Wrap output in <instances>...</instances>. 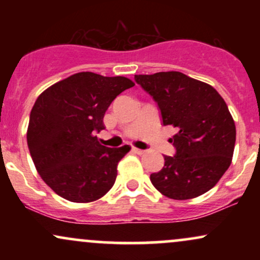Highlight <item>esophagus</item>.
<instances>
[{
	"label": "esophagus",
	"mask_w": 260,
	"mask_h": 260,
	"mask_svg": "<svg viewBox=\"0 0 260 260\" xmlns=\"http://www.w3.org/2000/svg\"><path fill=\"white\" fill-rule=\"evenodd\" d=\"M133 151L136 154H138V155H143V154L145 153L144 150H142V149H138V148H133Z\"/></svg>",
	"instance_id": "1"
}]
</instances>
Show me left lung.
<instances>
[{
  "label": "left lung",
  "instance_id": "obj_1",
  "mask_svg": "<svg viewBox=\"0 0 260 260\" xmlns=\"http://www.w3.org/2000/svg\"><path fill=\"white\" fill-rule=\"evenodd\" d=\"M134 79L159 106L164 126L176 127L175 156L150 175L157 190L184 201L211 189L230 168L236 126L225 100L207 83L181 72L139 74Z\"/></svg>",
  "mask_w": 260,
  "mask_h": 260
}]
</instances>
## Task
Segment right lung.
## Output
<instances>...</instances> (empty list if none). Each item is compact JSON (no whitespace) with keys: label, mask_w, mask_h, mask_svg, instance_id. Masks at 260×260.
<instances>
[{"label":"right lung","mask_w":260,"mask_h":260,"mask_svg":"<svg viewBox=\"0 0 260 260\" xmlns=\"http://www.w3.org/2000/svg\"><path fill=\"white\" fill-rule=\"evenodd\" d=\"M133 85L126 77L80 72L39 95L26 142L37 171L56 194L89 203L111 189L118 162L131 147L106 148L94 134L105 129L103 120L110 104Z\"/></svg>","instance_id":"1"}]
</instances>
